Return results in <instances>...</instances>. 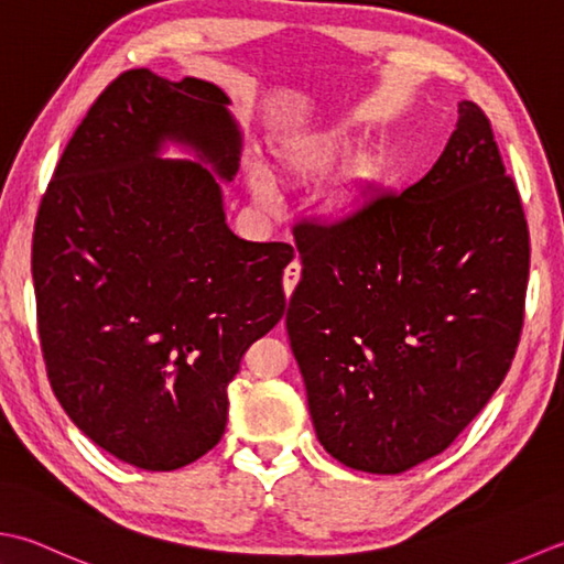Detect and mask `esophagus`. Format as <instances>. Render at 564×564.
I'll return each instance as SVG.
<instances>
[{"label":"esophagus","instance_id":"1","mask_svg":"<svg viewBox=\"0 0 564 564\" xmlns=\"http://www.w3.org/2000/svg\"><path fill=\"white\" fill-rule=\"evenodd\" d=\"M297 281H301V261L293 259L283 271V291H285V295H291L295 291Z\"/></svg>","mask_w":564,"mask_h":564}]
</instances>
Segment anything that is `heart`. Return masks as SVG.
<instances>
[{
    "instance_id": "b5f03b06",
    "label": "heart",
    "mask_w": 564,
    "mask_h": 564,
    "mask_svg": "<svg viewBox=\"0 0 564 564\" xmlns=\"http://www.w3.org/2000/svg\"><path fill=\"white\" fill-rule=\"evenodd\" d=\"M349 149V139L341 134V131H329V134H319V137H303L293 141L291 147H285L279 161V171L291 181H305L313 178V175H319L327 171L329 165L337 161ZM253 193H257L261 200H267L271 195L269 193V183L253 175L251 178Z\"/></svg>"
}]
</instances>
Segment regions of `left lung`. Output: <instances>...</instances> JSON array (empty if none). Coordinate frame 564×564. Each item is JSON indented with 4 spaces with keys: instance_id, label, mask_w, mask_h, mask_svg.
Segmentation results:
<instances>
[{
    "instance_id": "8db88e82",
    "label": "left lung",
    "mask_w": 564,
    "mask_h": 564,
    "mask_svg": "<svg viewBox=\"0 0 564 564\" xmlns=\"http://www.w3.org/2000/svg\"><path fill=\"white\" fill-rule=\"evenodd\" d=\"M293 237L285 327L319 445L371 474L440 455L509 373L525 315L531 237L489 117L459 102L421 181Z\"/></svg>"
}]
</instances>
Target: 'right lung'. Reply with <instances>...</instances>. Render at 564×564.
I'll list each match as a JSON object with an SVG mask.
<instances>
[{
  "instance_id": "right-lung-1",
  "label": "right lung",
  "mask_w": 564,
  "mask_h": 564,
  "mask_svg": "<svg viewBox=\"0 0 564 564\" xmlns=\"http://www.w3.org/2000/svg\"><path fill=\"white\" fill-rule=\"evenodd\" d=\"M227 102L195 77L121 73L75 129L33 227L51 389L95 445L139 469H181L223 440L227 386L285 311L293 247L235 237L215 175L156 159L178 139L229 181Z\"/></svg>"
}]
</instances>
